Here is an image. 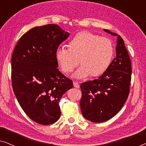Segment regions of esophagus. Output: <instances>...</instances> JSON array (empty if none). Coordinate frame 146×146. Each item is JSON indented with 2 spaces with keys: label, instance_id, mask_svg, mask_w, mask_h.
<instances>
[{
  "label": "esophagus",
  "instance_id": "esophagus-1",
  "mask_svg": "<svg viewBox=\"0 0 146 146\" xmlns=\"http://www.w3.org/2000/svg\"><path fill=\"white\" fill-rule=\"evenodd\" d=\"M73 85H74V87L76 88H80L79 84L78 83V82H74L73 83Z\"/></svg>",
  "mask_w": 146,
  "mask_h": 146
}]
</instances>
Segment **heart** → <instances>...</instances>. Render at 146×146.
I'll list each match as a JSON object with an SVG mask.
<instances>
[{"label": "heart", "instance_id": "obj_1", "mask_svg": "<svg viewBox=\"0 0 146 146\" xmlns=\"http://www.w3.org/2000/svg\"><path fill=\"white\" fill-rule=\"evenodd\" d=\"M114 48L112 41L88 31L77 33L68 44V48L60 47L55 52V58L65 73L71 72L78 65L73 77L82 79L91 75L99 76L108 68Z\"/></svg>", "mask_w": 146, "mask_h": 146}]
</instances>
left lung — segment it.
Returning a JSON list of instances; mask_svg holds the SVG:
<instances>
[{"label":"left lung","instance_id":"obj_1","mask_svg":"<svg viewBox=\"0 0 146 146\" xmlns=\"http://www.w3.org/2000/svg\"><path fill=\"white\" fill-rule=\"evenodd\" d=\"M104 31L117 36L116 57L98 78L80 85L82 113L95 123L109 120L119 112L129 95L131 82V62L124 42L117 34Z\"/></svg>","mask_w":146,"mask_h":146}]
</instances>
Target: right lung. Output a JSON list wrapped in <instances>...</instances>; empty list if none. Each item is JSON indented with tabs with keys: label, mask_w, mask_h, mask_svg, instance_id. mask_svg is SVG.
<instances>
[{
	"label": "right lung",
	"mask_w": 146,
	"mask_h": 146,
	"mask_svg": "<svg viewBox=\"0 0 146 146\" xmlns=\"http://www.w3.org/2000/svg\"><path fill=\"white\" fill-rule=\"evenodd\" d=\"M69 35L54 24L36 27L23 35L13 51L14 93L26 114L39 124L60 118V99L73 87L57 68L55 58L56 50Z\"/></svg>",
	"instance_id": "1"
}]
</instances>
